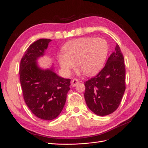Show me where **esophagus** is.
Returning <instances> with one entry per match:
<instances>
[{"label": "esophagus", "mask_w": 148, "mask_h": 148, "mask_svg": "<svg viewBox=\"0 0 148 148\" xmlns=\"http://www.w3.org/2000/svg\"><path fill=\"white\" fill-rule=\"evenodd\" d=\"M78 83H79V81L78 79H73V80H71V86H73V87L75 86Z\"/></svg>", "instance_id": "obj_1"}]
</instances>
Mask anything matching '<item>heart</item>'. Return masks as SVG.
Wrapping results in <instances>:
<instances>
[{"mask_svg":"<svg viewBox=\"0 0 148 148\" xmlns=\"http://www.w3.org/2000/svg\"><path fill=\"white\" fill-rule=\"evenodd\" d=\"M108 49V44L102 38H79L67 42L63 47L64 54L60 53L57 60L66 74L70 73L77 62L83 73L92 75L104 64Z\"/></svg>","mask_w":148,"mask_h":148,"instance_id":"heart-1","label":"heart"}]
</instances>
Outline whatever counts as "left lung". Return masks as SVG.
Here are the masks:
<instances>
[{"mask_svg":"<svg viewBox=\"0 0 148 148\" xmlns=\"http://www.w3.org/2000/svg\"><path fill=\"white\" fill-rule=\"evenodd\" d=\"M84 86L85 101L94 113L104 116L117 109L126 88L124 57L118 44L104 68Z\"/></svg>","mask_w":148,"mask_h":148,"instance_id":"1","label":"left lung"}]
</instances>
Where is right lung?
Instances as JSON below:
<instances>
[{"instance_id": "1", "label": "right lung", "mask_w": 148, "mask_h": 148, "mask_svg": "<svg viewBox=\"0 0 148 148\" xmlns=\"http://www.w3.org/2000/svg\"><path fill=\"white\" fill-rule=\"evenodd\" d=\"M51 40L40 39L26 49L20 62V79L25 103L37 117L46 120L56 119L63 109L70 79L60 77L53 69L42 70L38 58L44 55Z\"/></svg>"}]
</instances>
